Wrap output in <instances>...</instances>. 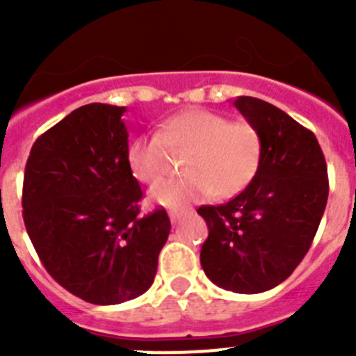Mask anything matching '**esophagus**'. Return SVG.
Instances as JSON below:
<instances>
[{"label": "esophagus", "mask_w": 356, "mask_h": 356, "mask_svg": "<svg viewBox=\"0 0 356 356\" xmlns=\"http://www.w3.org/2000/svg\"><path fill=\"white\" fill-rule=\"evenodd\" d=\"M184 210H169V219H171L172 222L180 221V217L184 216Z\"/></svg>", "instance_id": "1"}]
</instances>
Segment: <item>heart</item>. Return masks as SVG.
Instances as JSON below:
<instances>
[{
	"instance_id": "b5f03b06",
	"label": "heart",
	"mask_w": 356,
	"mask_h": 356,
	"mask_svg": "<svg viewBox=\"0 0 356 356\" xmlns=\"http://www.w3.org/2000/svg\"><path fill=\"white\" fill-rule=\"evenodd\" d=\"M262 135L250 121L196 108L163 122L155 134L135 137L127 151L128 168L143 184H156L171 171L172 155H187V178L151 188V197L168 207H181L203 197H234L260 169Z\"/></svg>"
}]
</instances>
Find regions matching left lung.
<instances>
[{
    "mask_svg": "<svg viewBox=\"0 0 356 356\" xmlns=\"http://www.w3.org/2000/svg\"><path fill=\"white\" fill-rule=\"evenodd\" d=\"M234 105L262 135V162L238 196L197 209L209 226L200 260L219 287L259 294L287 280L312 246L328 201V169L316 135L284 110L251 96Z\"/></svg>",
    "mask_w": 356,
    "mask_h": 356,
    "instance_id": "left-lung-1",
    "label": "left lung"
}]
</instances>
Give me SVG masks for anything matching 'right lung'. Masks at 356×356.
I'll use <instances>...</instances> for the list:
<instances>
[{
	"label": "right lung",
	"instance_id": "right-lung-1",
	"mask_svg": "<svg viewBox=\"0 0 356 356\" xmlns=\"http://www.w3.org/2000/svg\"><path fill=\"white\" fill-rule=\"evenodd\" d=\"M124 112L105 103L72 110L33 143L24 168L23 219L40 262L94 305L146 292L171 229L163 209L139 216Z\"/></svg>",
	"mask_w": 356,
	"mask_h": 356
}]
</instances>
